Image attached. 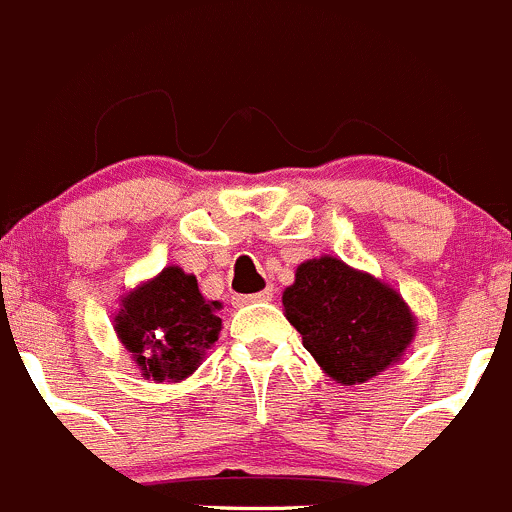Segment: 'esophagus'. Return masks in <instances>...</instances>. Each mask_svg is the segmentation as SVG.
Segmentation results:
<instances>
[{
  "mask_svg": "<svg viewBox=\"0 0 512 512\" xmlns=\"http://www.w3.org/2000/svg\"><path fill=\"white\" fill-rule=\"evenodd\" d=\"M275 298V293H272V288H265L260 290V293H252V295H234L232 303L234 305H247V303H267V300Z\"/></svg>",
  "mask_w": 512,
  "mask_h": 512,
  "instance_id": "1",
  "label": "esophagus"
}]
</instances>
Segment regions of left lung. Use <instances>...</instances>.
Here are the masks:
<instances>
[{
	"label": "left lung",
	"mask_w": 512,
	"mask_h": 512,
	"mask_svg": "<svg viewBox=\"0 0 512 512\" xmlns=\"http://www.w3.org/2000/svg\"><path fill=\"white\" fill-rule=\"evenodd\" d=\"M283 305L310 356L346 386L401 361L417 331V318L391 285L328 255L298 265Z\"/></svg>",
	"instance_id": "1"
}]
</instances>
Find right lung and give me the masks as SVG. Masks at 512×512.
Wrapping results in <instances>:
<instances>
[{
  "label": "right lung",
  "mask_w": 512,
  "mask_h": 512,
  "mask_svg": "<svg viewBox=\"0 0 512 512\" xmlns=\"http://www.w3.org/2000/svg\"><path fill=\"white\" fill-rule=\"evenodd\" d=\"M219 308L199 293L194 275L169 265L123 298L113 328L143 379L184 381L219 338Z\"/></svg>",
  "instance_id": "right-lung-1"
}]
</instances>
